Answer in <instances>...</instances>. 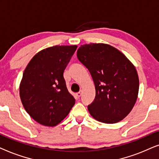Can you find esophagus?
Returning <instances> with one entry per match:
<instances>
[{
  "instance_id": "34e87169",
  "label": "esophagus",
  "mask_w": 159,
  "mask_h": 159,
  "mask_svg": "<svg viewBox=\"0 0 159 159\" xmlns=\"http://www.w3.org/2000/svg\"><path fill=\"white\" fill-rule=\"evenodd\" d=\"M81 94H82V92L81 91V92H78L77 94H76V96H77L78 97H80L81 96Z\"/></svg>"
}]
</instances>
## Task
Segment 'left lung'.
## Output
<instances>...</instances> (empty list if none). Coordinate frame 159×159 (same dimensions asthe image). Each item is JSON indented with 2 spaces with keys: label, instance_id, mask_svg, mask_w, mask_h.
<instances>
[{
  "label": "left lung",
  "instance_id": "obj_1",
  "mask_svg": "<svg viewBox=\"0 0 159 159\" xmlns=\"http://www.w3.org/2000/svg\"><path fill=\"white\" fill-rule=\"evenodd\" d=\"M77 57L95 85V99L88 105L91 116L105 124L121 120L132 111L138 95L139 78L134 65L120 51L105 43L82 45Z\"/></svg>",
  "mask_w": 159,
  "mask_h": 159
}]
</instances>
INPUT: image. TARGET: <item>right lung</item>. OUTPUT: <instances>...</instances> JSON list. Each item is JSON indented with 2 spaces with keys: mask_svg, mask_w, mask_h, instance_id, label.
I'll return each instance as SVG.
<instances>
[{
  "mask_svg": "<svg viewBox=\"0 0 159 159\" xmlns=\"http://www.w3.org/2000/svg\"><path fill=\"white\" fill-rule=\"evenodd\" d=\"M76 48V45L45 48L25 70L20 86L21 101L27 113L42 125H57L75 104L63 73Z\"/></svg>",
  "mask_w": 159,
  "mask_h": 159,
  "instance_id": "add662e5",
  "label": "right lung"
}]
</instances>
